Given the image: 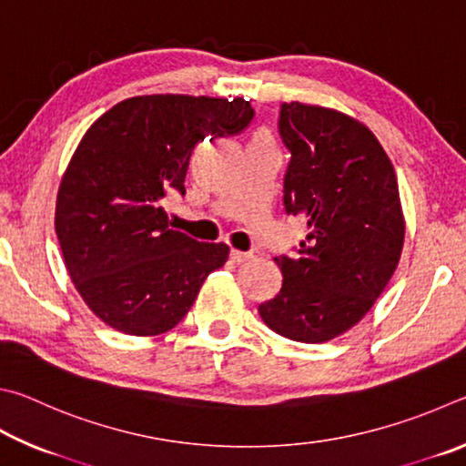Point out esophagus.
Wrapping results in <instances>:
<instances>
[{
	"mask_svg": "<svg viewBox=\"0 0 466 466\" xmlns=\"http://www.w3.org/2000/svg\"><path fill=\"white\" fill-rule=\"evenodd\" d=\"M228 258H231V262H235V264H241V262H248V259L251 258V254H246V251L231 249V251H228Z\"/></svg>",
	"mask_w": 466,
	"mask_h": 466,
	"instance_id": "obj_1",
	"label": "esophagus"
}]
</instances>
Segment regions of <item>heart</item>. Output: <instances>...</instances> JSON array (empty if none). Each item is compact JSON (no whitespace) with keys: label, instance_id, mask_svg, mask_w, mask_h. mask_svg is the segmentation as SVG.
<instances>
[{"label":"heart","instance_id":"1","mask_svg":"<svg viewBox=\"0 0 466 466\" xmlns=\"http://www.w3.org/2000/svg\"><path fill=\"white\" fill-rule=\"evenodd\" d=\"M254 141H262V143H272V138H270V135H268V133H258V135H256V138H254Z\"/></svg>","mask_w":466,"mask_h":466}]
</instances>
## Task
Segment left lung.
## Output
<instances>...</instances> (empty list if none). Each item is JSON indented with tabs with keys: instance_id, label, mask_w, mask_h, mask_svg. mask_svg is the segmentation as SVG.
<instances>
[{
	"instance_id": "obj_1",
	"label": "left lung",
	"mask_w": 466,
	"mask_h": 466,
	"mask_svg": "<svg viewBox=\"0 0 466 466\" xmlns=\"http://www.w3.org/2000/svg\"><path fill=\"white\" fill-rule=\"evenodd\" d=\"M279 130L290 151L284 208L305 218L307 238L290 258H274L282 289L258 311L282 338L321 344L354 328L393 276L401 198L389 155L356 118L290 102Z\"/></svg>"
}]
</instances>
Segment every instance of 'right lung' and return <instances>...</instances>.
<instances>
[{
    "label": "right lung",
    "mask_w": 466,
    "mask_h": 466,
    "mask_svg": "<svg viewBox=\"0 0 466 466\" xmlns=\"http://www.w3.org/2000/svg\"><path fill=\"white\" fill-rule=\"evenodd\" d=\"M251 118L243 97L155 94L118 102L87 128L61 179L55 231L81 299L112 329H174L227 262L225 243L174 231L161 202L186 192L198 143L238 135Z\"/></svg>",
    "instance_id": "right-lung-1"
}]
</instances>
